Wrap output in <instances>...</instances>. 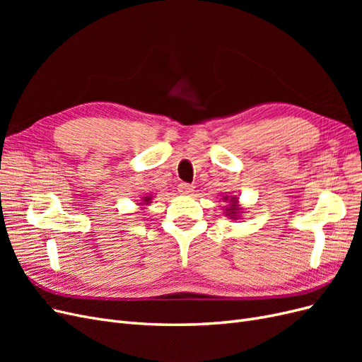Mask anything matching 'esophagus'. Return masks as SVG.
I'll return each instance as SVG.
<instances>
[{"mask_svg":"<svg viewBox=\"0 0 362 362\" xmlns=\"http://www.w3.org/2000/svg\"><path fill=\"white\" fill-rule=\"evenodd\" d=\"M178 192H180L181 194H192V193L194 192V185L187 184V182H181V184L178 185Z\"/></svg>","mask_w":362,"mask_h":362,"instance_id":"34e87169","label":"esophagus"}]
</instances>
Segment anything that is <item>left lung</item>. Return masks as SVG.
<instances>
[{
  "instance_id": "1",
  "label": "left lung",
  "mask_w": 362,
  "mask_h": 362,
  "mask_svg": "<svg viewBox=\"0 0 362 362\" xmlns=\"http://www.w3.org/2000/svg\"><path fill=\"white\" fill-rule=\"evenodd\" d=\"M223 201L228 204L225 208V216L233 218V221H237L240 214L243 213V208H240L237 196H225Z\"/></svg>"
}]
</instances>
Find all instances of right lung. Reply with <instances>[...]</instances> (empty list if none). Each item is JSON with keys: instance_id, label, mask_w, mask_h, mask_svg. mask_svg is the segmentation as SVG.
<instances>
[{"instance_id": "obj_1", "label": "right lung", "mask_w": 362, "mask_h": 362, "mask_svg": "<svg viewBox=\"0 0 362 362\" xmlns=\"http://www.w3.org/2000/svg\"><path fill=\"white\" fill-rule=\"evenodd\" d=\"M151 202H152V196L146 194V196H141V201L139 205H149ZM140 208H144V206H140Z\"/></svg>"}]
</instances>
